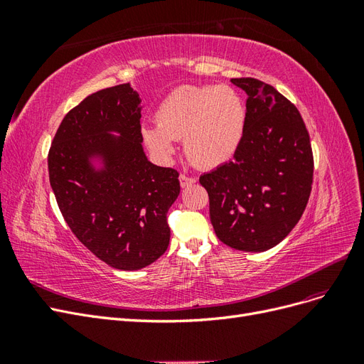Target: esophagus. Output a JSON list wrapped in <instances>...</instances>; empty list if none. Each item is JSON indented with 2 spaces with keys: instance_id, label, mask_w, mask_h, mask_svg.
<instances>
[{
  "instance_id": "obj_1",
  "label": "esophagus",
  "mask_w": 364,
  "mask_h": 364,
  "mask_svg": "<svg viewBox=\"0 0 364 364\" xmlns=\"http://www.w3.org/2000/svg\"><path fill=\"white\" fill-rule=\"evenodd\" d=\"M179 181H181V186H182V188H186V186H190V185L196 183V179H194V178H190V176H185V174H181V176H179Z\"/></svg>"
}]
</instances>
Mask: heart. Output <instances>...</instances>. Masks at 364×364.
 <instances>
[{
	"label": "heart",
	"instance_id": "obj_1",
	"mask_svg": "<svg viewBox=\"0 0 364 364\" xmlns=\"http://www.w3.org/2000/svg\"><path fill=\"white\" fill-rule=\"evenodd\" d=\"M156 123L141 129L147 147L161 159L183 138L186 158L202 168H217L232 159L245 134L246 106L229 86L183 85L164 98Z\"/></svg>",
	"mask_w": 364,
	"mask_h": 364
}]
</instances>
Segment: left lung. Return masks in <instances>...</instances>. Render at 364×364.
Instances as JSON below:
<instances>
[{
	"label": "left lung",
	"instance_id": "obj_1",
	"mask_svg": "<svg viewBox=\"0 0 364 364\" xmlns=\"http://www.w3.org/2000/svg\"><path fill=\"white\" fill-rule=\"evenodd\" d=\"M247 94L246 124L234 159L200 176L220 241L245 252L279 245L299 222L313 183V151L304 119L273 86L230 79Z\"/></svg>",
	"mask_w": 364,
	"mask_h": 364
}]
</instances>
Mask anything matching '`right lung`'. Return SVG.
<instances>
[{"label":"right lung","instance_id":"1","mask_svg":"<svg viewBox=\"0 0 364 364\" xmlns=\"http://www.w3.org/2000/svg\"><path fill=\"white\" fill-rule=\"evenodd\" d=\"M141 109L130 83L87 95L65 115L48 153L65 222L97 258L119 270H139L167 250V213L181 193L179 173L146 156Z\"/></svg>","mask_w":364,"mask_h":364}]
</instances>
